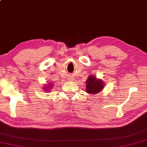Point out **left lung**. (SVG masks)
<instances>
[{
    "label": "left lung",
    "mask_w": 147,
    "mask_h": 147,
    "mask_svg": "<svg viewBox=\"0 0 147 147\" xmlns=\"http://www.w3.org/2000/svg\"><path fill=\"white\" fill-rule=\"evenodd\" d=\"M104 88V84L101 80H97L96 77L90 76L86 81V92L90 94H96L100 92Z\"/></svg>",
    "instance_id": "8db88e82"
}]
</instances>
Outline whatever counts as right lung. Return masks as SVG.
Segmentation results:
<instances>
[{"label":"right lung","mask_w":147,"mask_h":147,"mask_svg":"<svg viewBox=\"0 0 147 147\" xmlns=\"http://www.w3.org/2000/svg\"><path fill=\"white\" fill-rule=\"evenodd\" d=\"M51 84L52 83H49V85H51ZM49 85H48V86L46 87V88H45V90H48V89H50V88H49V87L50 86H50H49Z\"/></svg>","instance_id":"right-lung-1"}]
</instances>
